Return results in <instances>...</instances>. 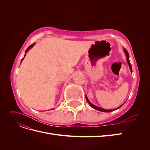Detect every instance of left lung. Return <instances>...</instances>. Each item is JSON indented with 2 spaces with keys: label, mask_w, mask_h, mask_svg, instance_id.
I'll return each mask as SVG.
<instances>
[{
  "label": "left lung",
  "mask_w": 150,
  "mask_h": 150,
  "mask_svg": "<svg viewBox=\"0 0 150 150\" xmlns=\"http://www.w3.org/2000/svg\"><path fill=\"white\" fill-rule=\"evenodd\" d=\"M124 51H125V54H126V60H127V62H128V65H129V69H130V71H131V72H132V67H131V63H130V62H129V53H128V52L126 51V49H125L124 48ZM86 100H87V101H88V104H89V105L91 106L92 108H93L94 109H95V110H98V111H102V112H111V111H115V110H117V109H119V108H120L122 105H123V104H122L121 106H119L118 108H117L116 109H114V110H104V109H103V108H99V107H98V106H96L95 105H94V104H93L91 103L89 101V99H88V98H87V96H86Z\"/></svg>",
  "instance_id": "1"
}]
</instances>
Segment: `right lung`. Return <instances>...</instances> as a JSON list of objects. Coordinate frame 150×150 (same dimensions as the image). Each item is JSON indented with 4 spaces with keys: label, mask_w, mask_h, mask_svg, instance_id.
<instances>
[{
    "label": "right lung",
    "mask_w": 150,
    "mask_h": 150,
    "mask_svg": "<svg viewBox=\"0 0 150 150\" xmlns=\"http://www.w3.org/2000/svg\"><path fill=\"white\" fill-rule=\"evenodd\" d=\"M34 44H35V43H34V44H32V45H30V46H29V47H28V48L25 50V55H24V57L22 59L21 62L22 61V60H23V59H24V58L25 57V55H26V53L29 51V50L30 49H31L32 47H33L34 46Z\"/></svg>",
    "instance_id": "obj_1"
}]
</instances>
